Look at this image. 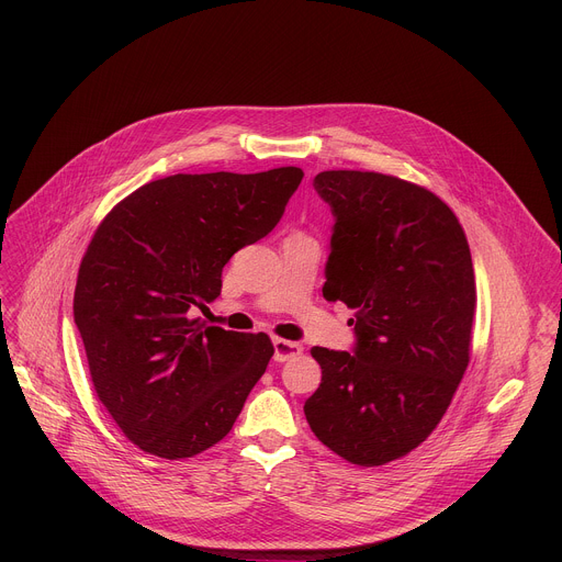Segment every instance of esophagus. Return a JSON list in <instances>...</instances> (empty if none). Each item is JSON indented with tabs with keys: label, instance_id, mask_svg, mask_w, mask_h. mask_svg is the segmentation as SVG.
Instances as JSON below:
<instances>
[{
	"label": "esophagus",
	"instance_id": "1",
	"mask_svg": "<svg viewBox=\"0 0 562 562\" xmlns=\"http://www.w3.org/2000/svg\"><path fill=\"white\" fill-rule=\"evenodd\" d=\"M273 347H276V360L278 362H286V360L300 356L302 349H304L300 342H291V340H284V338H276Z\"/></svg>",
	"mask_w": 562,
	"mask_h": 562
}]
</instances>
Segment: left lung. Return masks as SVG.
Returning a JSON list of instances; mask_svg holds the SVG:
<instances>
[{"label": "left lung", "instance_id": "1", "mask_svg": "<svg viewBox=\"0 0 562 562\" xmlns=\"http://www.w3.org/2000/svg\"><path fill=\"white\" fill-rule=\"evenodd\" d=\"M336 226L323 295L356 308L353 353L313 347L323 382L304 403L315 438L360 467L423 445L471 358L475 278L456 213L375 171H323Z\"/></svg>", "mask_w": 562, "mask_h": 562}]
</instances>
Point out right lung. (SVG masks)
I'll return each instance as SVG.
<instances>
[{"label": "right lung", "mask_w": 562, "mask_h": 562, "mask_svg": "<svg viewBox=\"0 0 562 562\" xmlns=\"http://www.w3.org/2000/svg\"><path fill=\"white\" fill-rule=\"evenodd\" d=\"M304 173H178L117 202L79 265L72 315L100 403L142 451L182 460L217 445L267 371V334L204 327L235 251L282 217Z\"/></svg>", "instance_id": "right-lung-1"}]
</instances>
